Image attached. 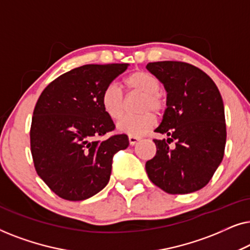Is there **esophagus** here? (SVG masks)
<instances>
[{
	"mask_svg": "<svg viewBox=\"0 0 250 250\" xmlns=\"http://www.w3.org/2000/svg\"><path fill=\"white\" fill-rule=\"evenodd\" d=\"M139 141H140V138H138V136H128V142L131 146L136 145Z\"/></svg>",
	"mask_w": 250,
	"mask_h": 250,
	"instance_id": "34e87169",
	"label": "esophagus"
}]
</instances>
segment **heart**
Wrapping results in <instances>:
<instances>
[{
  "label": "heart",
  "instance_id": "1",
  "mask_svg": "<svg viewBox=\"0 0 250 250\" xmlns=\"http://www.w3.org/2000/svg\"><path fill=\"white\" fill-rule=\"evenodd\" d=\"M128 94H141L138 110L141 114L126 116L118 122L119 132L129 136H141L155 126L156 114H163L166 109V100L160 87L158 78L145 70H135L127 75L123 81ZM102 108L108 117L119 119L126 109V99L121 88L116 84H109L101 94Z\"/></svg>",
  "mask_w": 250,
  "mask_h": 250
}]
</instances>
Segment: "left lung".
Segmentation results:
<instances>
[{
    "label": "left lung",
    "mask_w": 250,
    "mask_h": 250,
    "mask_svg": "<svg viewBox=\"0 0 250 250\" xmlns=\"http://www.w3.org/2000/svg\"><path fill=\"white\" fill-rule=\"evenodd\" d=\"M146 69L167 92V108L155 132L168 136L153 140L157 152L146 163V174L170 194L203 189L220 166L227 142L220 91L206 73L190 63L158 61L149 62Z\"/></svg>",
    "instance_id": "1"
}]
</instances>
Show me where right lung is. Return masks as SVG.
Masks as SVG:
<instances>
[{
	"instance_id": "add662e5",
	"label": "right lung",
	"mask_w": 250,
	"mask_h": 250,
	"mask_svg": "<svg viewBox=\"0 0 250 250\" xmlns=\"http://www.w3.org/2000/svg\"><path fill=\"white\" fill-rule=\"evenodd\" d=\"M128 63L85 64L44 88L30 126V151L39 176L57 196L80 201L107 186L112 157L128 146L125 134L99 138L115 129L101 104L104 87Z\"/></svg>"
}]
</instances>
